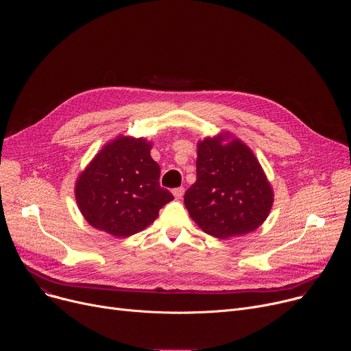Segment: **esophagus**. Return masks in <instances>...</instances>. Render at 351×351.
<instances>
[{
	"label": "esophagus",
	"mask_w": 351,
	"mask_h": 351,
	"mask_svg": "<svg viewBox=\"0 0 351 351\" xmlns=\"http://www.w3.org/2000/svg\"><path fill=\"white\" fill-rule=\"evenodd\" d=\"M172 193H173L175 198H182V195L184 194V189L183 187H178V189H173Z\"/></svg>",
	"instance_id": "esophagus-1"
}]
</instances>
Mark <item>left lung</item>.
I'll list each match as a JSON object with an SVG mask.
<instances>
[{
    "instance_id": "1",
    "label": "left lung",
    "mask_w": 351,
    "mask_h": 351,
    "mask_svg": "<svg viewBox=\"0 0 351 351\" xmlns=\"http://www.w3.org/2000/svg\"><path fill=\"white\" fill-rule=\"evenodd\" d=\"M197 180L184 193L191 219L206 233L228 239L254 232L274 204L258 160L229 132L197 143Z\"/></svg>"
}]
</instances>
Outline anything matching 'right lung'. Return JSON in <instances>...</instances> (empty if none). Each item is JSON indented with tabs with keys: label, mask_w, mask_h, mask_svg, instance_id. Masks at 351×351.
Masks as SVG:
<instances>
[{
	"label": "right lung",
	"mask_w": 351,
	"mask_h": 351,
	"mask_svg": "<svg viewBox=\"0 0 351 351\" xmlns=\"http://www.w3.org/2000/svg\"><path fill=\"white\" fill-rule=\"evenodd\" d=\"M145 138L118 136L107 143L79 175L75 197L84 219L115 237H128L152 225L173 199L160 186V165Z\"/></svg>",
	"instance_id": "obj_1"
}]
</instances>
